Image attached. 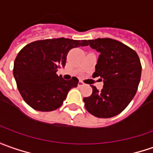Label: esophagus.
<instances>
[{
    "instance_id": "34e87169",
    "label": "esophagus",
    "mask_w": 153,
    "mask_h": 153,
    "mask_svg": "<svg viewBox=\"0 0 153 153\" xmlns=\"http://www.w3.org/2000/svg\"><path fill=\"white\" fill-rule=\"evenodd\" d=\"M84 85H85V84H84L82 81H79V83H78V85H79V86H83Z\"/></svg>"
}]
</instances>
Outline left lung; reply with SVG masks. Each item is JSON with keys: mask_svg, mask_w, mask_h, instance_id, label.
Masks as SVG:
<instances>
[{"mask_svg": "<svg viewBox=\"0 0 153 153\" xmlns=\"http://www.w3.org/2000/svg\"><path fill=\"white\" fill-rule=\"evenodd\" d=\"M88 42L100 53L93 75L102 79L103 88L99 91L92 85V94L83 100L85 107L97 118H112L134 97L140 80V61L134 50L118 40L98 38Z\"/></svg>", "mask_w": 153, "mask_h": 153, "instance_id": "obj_1", "label": "left lung"}]
</instances>
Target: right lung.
Instances as JSON below:
<instances>
[{
    "instance_id": "right-lung-1",
    "label": "right lung",
    "mask_w": 153,
    "mask_h": 153,
    "mask_svg": "<svg viewBox=\"0 0 153 153\" xmlns=\"http://www.w3.org/2000/svg\"><path fill=\"white\" fill-rule=\"evenodd\" d=\"M88 45L86 40L65 38L37 40L25 45L14 61L13 75L24 102L34 110L50 112L60 108L79 79L65 80L56 74L66 64L72 48Z\"/></svg>"
}]
</instances>
